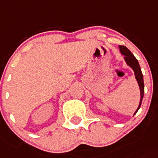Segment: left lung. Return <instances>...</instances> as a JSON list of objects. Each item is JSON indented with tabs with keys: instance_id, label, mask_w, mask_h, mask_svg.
<instances>
[{
	"instance_id": "1",
	"label": "left lung",
	"mask_w": 158,
	"mask_h": 158,
	"mask_svg": "<svg viewBox=\"0 0 158 158\" xmlns=\"http://www.w3.org/2000/svg\"><path fill=\"white\" fill-rule=\"evenodd\" d=\"M119 49H120L121 53L124 55V58L126 60V63L128 65L130 66L132 69H133L134 72H135V76L136 79L138 84H139V89H140V101H139V107L135 110V112L134 114L138 111V110L140 107L141 104H142L143 98V94H144V82H143V76L142 72H141L140 66H139V62L137 61V59L135 58V56L131 53V51L128 49L125 46H119Z\"/></svg>"
}]
</instances>
